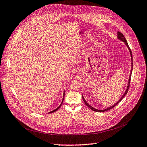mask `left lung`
Listing matches in <instances>:
<instances>
[{"instance_id": "left-lung-1", "label": "left lung", "mask_w": 147, "mask_h": 147, "mask_svg": "<svg viewBox=\"0 0 147 147\" xmlns=\"http://www.w3.org/2000/svg\"><path fill=\"white\" fill-rule=\"evenodd\" d=\"M118 39H120L121 40H122V41H123L124 42L125 44V45H127V47H128V49H129V51H130V52H131V57H132V52H131V49H130V47H129V45H128V44H127V40H126V39H125V37L124 36V35L122 34V33H121V32H119V31H118ZM133 65H132V66ZM132 69H131V74H130V77H129V83H128V86H127V89H126V90H125V92L124 93V94L123 95V97L121 98V99L119 100V101L117 102L116 104H115V105H113V106H111V107H109L108 108H107V109H105V110H97V109H95L94 108H93V107H92L90 105H89L87 103V102L85 100V99L84 98V97H82V99H83V101H84V102L85 103V104L86 105L89 107V108H90L92 110H93V111H96V112H104V111H108V110H111V109H112L113 108H114L116 105H118L121 100H122V99L124 98V96L127 94V92H128V90H129V86H130V83H131V75H132Z\"/></svg>"}]
</instances>
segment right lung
Returning a JSON list of instances; mask_svg holds the SVG:
<instances>
[{"label": "right lung", "instance_id": "add662e5", "mask_svg": "<svg viewBox=\"0 0 147 147\" xmlns=\"http://www.w3.org/2000/svg\"><path fill=\"white\" fill-rule=\"evenodd\" d=\"M65 92H64V93H63V100H62V102H61V103L59 107H57V108H56L55 110H53V111H50L49 113H53V112L56 111L57 110H58V109H59V108L61 107V104H62V103H63V100H64V97H65Z\"/></svg>", "mask_w": 147, "mask_h": 147}]
</instances>
